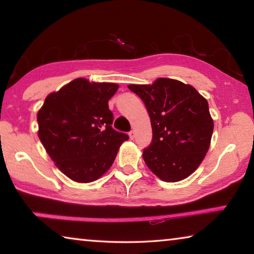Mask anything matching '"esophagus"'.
<instances>
[{"mask_svg":"<svg viewBox=\"0 0 254 254\" xmlns=\"http://www.w3.org/2000/svg\"><path fill=\"white\" fill-rule=\"evenodd\" d=\"M128 135H130V139H131V140L134 139V136H135V132H134V130H131L130 132H128Z\"/></svg>","mask_w":254,"mask_h":254,"instance_id":"1","label":"esophagus"}]
</instances>
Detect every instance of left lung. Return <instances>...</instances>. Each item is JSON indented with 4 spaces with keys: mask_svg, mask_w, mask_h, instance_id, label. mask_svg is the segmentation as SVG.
<instances>
[{
    "mask_svg": "<svg viewBox=\"0 0 254 254\" xmlns=\"http://www.w3.org/2000/svg\"><path fill=\"white\" fill-rule=\"evenodd\" d=\"M143 101L152 140L143 150L145 165L159 178L175 183L198 168L214 128L208 103L190 85L158 78L152 85H128Z\"/></svg>",
    "mask_w": 254,
    "mask_h": 254,
    "instance_id": "obj_1",
    "label": "left lung"
}]
</instances>
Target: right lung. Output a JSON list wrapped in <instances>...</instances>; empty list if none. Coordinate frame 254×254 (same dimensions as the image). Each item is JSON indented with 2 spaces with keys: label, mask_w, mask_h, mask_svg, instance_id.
Segmentation results:
<instances>
[{
  "label": "right lung",
  "mask_w": 254,
  "mask_h": 254,
  "mask_svg": "<svg viewBox=\"0 0 254 254\" xmlns=\"http://www.w3.org/2000/svg\"><path fill=\"white\" fill-rule=\"evenodd\" d=\"M119 85L77 78L46 97L38 112L39 139L56 166L77 183L110 169L127 133L112 127L110 98Z\"/></svg>",
  "instance_id": "add662e5"
}]
</instances>
